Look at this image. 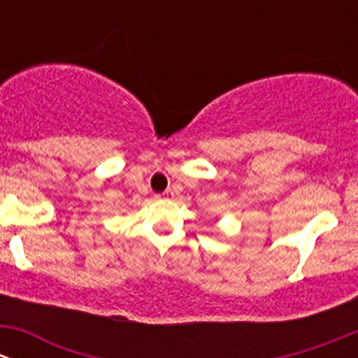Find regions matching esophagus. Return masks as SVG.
Wrapping results in <instances>:
<instances>
[{
  "mask_svg": "<svg viewBox=\"0 0 358 358\" xmlns=\"http://www.w3.org/2000/svg\"><path fill=\"white\" fill-rule=\"evenodd\" d=\"M171 196H173L171 190H166V192H162L161 196H157V197H171Z\"/></svg>",
  "mask_w": 358,
  "mask_h": 358,
  "instance_id": "obj_1",
  "label": "esophagus"
}]
</instances>
